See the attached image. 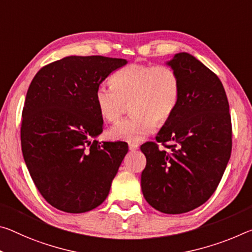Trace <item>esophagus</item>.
Instances as JSON below:
<instances>
[{"label": "esophagus", "instance_id": "34e87169", "mask_svg": "<svg viewBox=\"0 0 252 252\" xmlns=\"http://www.w3.org/2000/svg\"><path fill=\"white\" fill-rule=\"evenodd\" d=\"M139 148V145L138 143H129V149L131 150V151H134V150H137Z\"/></svg>", "mask_w": 252, "mask_h": 252}]
</instances>
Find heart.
Wrapping results in <instances>:
<instances>
[{
    "label": "heart",
    "instance_id": "heart-1",
    "mask_svg": "<svg viewBox=\"0 0 252 252\" xmlns=\"http://www.w3.org/2000/svg\"><path fill=\"white\" fill-rule=\"evenodd\" d=\"M111 86L99 85L94 101L101 117L115 123L122 117L126 103H131L130 119L118 123L111 131L117 140L137 142L154 132L157 122L165 125L181 101L178 74L166 65L130 63L111 77Z\"/></svg>",
    "mask_w": 252,
    "mask_h": 252
}]
</instances>
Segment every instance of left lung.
Here are the masks:
<instances>
[{"label":"left lung","mask_w":252,"mask_h":252,"mask_svg":"<svg viewBox=\"0 0 252 252\" xmlns=\"http://www.w3.org/2000/svg\"><path fill=\"white\" fill-rule=\"evenodd\" d=\"M168 65L181 79V101L156 142L140 147L147 158L141 189L154 209L181 214L217 189L232 150V125L224 87L212 70L186 53Z\"/></svg>","instance_id":"8db88e82"}]
</instances>
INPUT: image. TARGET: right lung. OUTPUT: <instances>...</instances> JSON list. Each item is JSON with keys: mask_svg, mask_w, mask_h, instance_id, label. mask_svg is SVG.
<instances>
[{"mask_svg": "<svg viewBox=\"0 0 252 252\" xmlns=\"http://www.w3.org/2000/svg\"><path fill=\"white\" fill-rule=\"evenodd\" d=\"M126 63L104 56H70L43 66L28 89L23 158L35 187L56 209L89 212L109 195L127 143L95 140L104 126L94 93Z\"/></svg>", "mask_w": 252, "mask_h": 252, "instance_id": "right-lung-1", "label": "right lung"}]
</instances>
